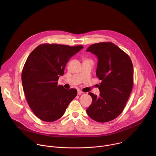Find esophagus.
I'll return each mask as SVG.
<instances>
[{"mask_svg":"<svg viewBox=\"0 0 156 156\" xmlns=\"http://www.w3.org/2000/svg\"><path fill=\"white\" fill-rule=\"evenodd\" d=\"M82 93H83V92L81 91H80V90L78 91V95H81Z\"/></svg>","mask_w":156,"mask_h":156,"instance_id":"1","label":"esophagus"}]
</instances>
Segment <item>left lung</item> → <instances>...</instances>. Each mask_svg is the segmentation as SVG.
<instances>
[{"label": "left lung", "mask_w": 156, "mask_h": 156, "mask_svg": "<svg viewBox=\"0 0 156 156\" xmlns=\"http://www.w3.org/2000/svg\"><path fill=\"white\" fill-rule=\"evenodd\" d=\"M87 52L98 58L96 75L101 80L99 96L90 93L93 99L86 112L98 122L117 118L123 110L133 85V66L129 55L111 42L92 44Z\"/></svg>", "instance_id": "8db88e82"}]
</instances>
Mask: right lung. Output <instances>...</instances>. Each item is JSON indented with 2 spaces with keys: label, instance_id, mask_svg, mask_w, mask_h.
<instances>
[{
  "label": "right lung",
  "instance_id": "1",
  "mask_svg": "<svg viewBox=\"0 0 156 156\" xmlns=\"http://www.w3.org/2000/svg\"><path fill=\"white\" fill-rule=\"evenodd\" d=\"M83 47L42 44L29 55L21 73L25 95L34 114L42 121L54 122L64 114L77 90L58 85L69 59Z\"/></svg>",
  "mask_w": 156,
  "mask_h": 156
}]
</instances>
